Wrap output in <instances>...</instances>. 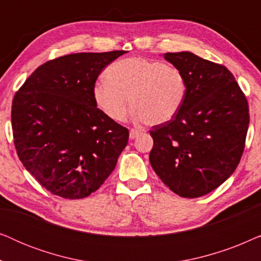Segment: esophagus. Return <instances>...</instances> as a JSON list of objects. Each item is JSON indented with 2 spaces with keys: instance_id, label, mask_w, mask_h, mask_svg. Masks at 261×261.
Wrapping results in <instances>:
<instances>
[{
  "instance_id": "34e87169",
  "label": "esophagus",
  "mask_w": 261,
  "mask_h": 261,
  "mask_svg": "<svg viewBox=\"0 0 261 261\" xmlns=\"http://www.w3.org/2000/svg\"><path fill=\"white\" fill-rule=\"evenodd\" d=\"M140 134H141V130L130 129V132H129V138H130V139H135V138H138Z\"/></svg>"
}]
</instances>
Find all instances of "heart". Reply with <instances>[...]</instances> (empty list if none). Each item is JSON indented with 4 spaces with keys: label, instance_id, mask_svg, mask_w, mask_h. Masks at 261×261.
I'll use <instances>...</instances> for the list:
<instances>
[{
    "label": "heart",
    "instance_id": "b5f03b06",
    "mask_svg": "<svg viewBox=\"0 0 261 261\" xmlns=\"http://www.w3.org/2000/svg\"><path fill=\"white\" fill-rule=\"evenodd\" d=\"M187 94V77L179 67L141 57L113 63L106 71V78L92 88L95 103L109 119H124L129 96L133 119L149 126L172 120Z\"/></svg>",
    "mask_w": 261,
    "mask_h": 261
}]
</instances>
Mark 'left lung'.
I'll return each mask as SVG.
<instances>
[{
  "mask_svg": "<svg viewBox=\"0 0 261 261\" xmlns=\"http://www.w3.org/2000/svg\"><path fill=\"white\" fill-rule=\"evenodd\" d=\"M164 58L183 71L188 94L172 120L149 130V162L174 194L201 197L226 181L240 163L248 103L226 66L191 52L165 53Z\"/></svg>",
  "mask_w": 261,
  "mask_h": 261,
  "instance_id": "obj_1",
  "label": "left lung"
}]
</instances>
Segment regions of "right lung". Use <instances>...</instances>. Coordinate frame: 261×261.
Returning a JSON list of instances; mask_svg holds the SVG:
<instances>
[{"mask_svg": "<svg viewBox=\"0 0 261 261\" xmlns=\"http://www.w3.org/2000/svg\"><path fill=\"white\" fill-rule=\"evenodd\" d=\"M124 53H74L48 60L14 96L16 153L53 195L88 197L105 183L127 146V128L109 119L92 97L98 74Z\"/></svg>", "mask_w": 261, "mask_h": 261, "instance_id": "1", "label": "right lung"}]
</instances>
